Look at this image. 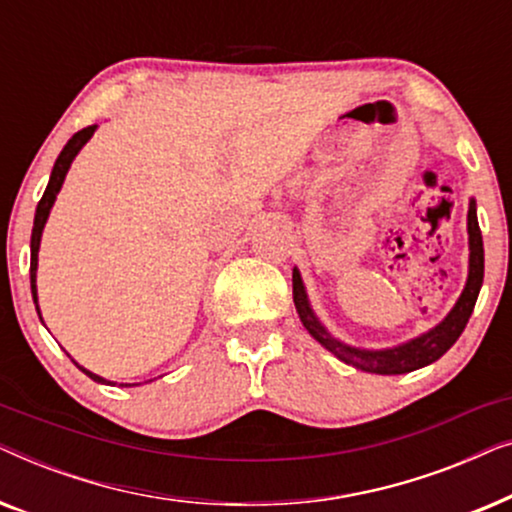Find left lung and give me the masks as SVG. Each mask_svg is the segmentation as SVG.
<instances>
[{
  "instance_id": "8db88e82",
  "label": "left lung",
  "mask_w": 512,
  "mask_h": 512,
  "mask_svg": "<svg viewBox=\"0 0 512 512\" xmlns=\"http://www.w3.org/2000/svg\"><path fill=\"white\" fill-rule=\"evenodd\" d=\"M468 275L466 284L457 303L447 317L436 324L429 331L417 335L408 342L394 347H382V349H368V347H354L347 345L335 338L328 328L321 324L317 312L312 310L310 298H307V289L300 277V270L293 268V303H296V312L307 333L319 342L321 347H326L335 359H340L347 366L363 373H375V375H405L412 370H419L429 363L438 361L454 342L459 340V335L464 333V328L471 319L475 300H478L482 277H485V249H482V233L478 226V205L475 198L468 202Z\"/></svg>"
}]
</instances>
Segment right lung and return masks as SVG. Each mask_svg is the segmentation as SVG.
Listing matches in <instances>:
<instances>
[{
  "instance_id": "obj_1",
  "label": "right lung",
  "mask_w": 512,
  "mask_h": 512,
  "mask_svg": "<svg viewBox=\"0 0 512 512\" xmlns=\"http://www.w3.org/2000/svg\"><path fill=\"white\" fill-rule=\"evenodd\" d=\"M95 130H97V125H88V128H83V130L76 132V135L65 144V149L60 151L58 160H55L53 172H51V179H48L46 191H44V195H41V200H39V205H37V214H34V228H32V242H30V284H32V298H34V305H37L39 319H41V310H39V293H37V268H39L41 235H44V226H46L48 216H51V209H53V205H55V198H58L62 184H65V177H67L69 167H72L74 158L79 156V151L83 149V146L88 144V139L95 135ZM67 356H69V354H67ZM69 359H72V356H69ZM72 361H74V359H72ZM74 366L79 368L81 373H86L93 382H97V384H109V387H116V382H111V380H107V377H102V375H95L93 370L83 368L81 363L74 361ZM135 384H142V382H135ZM135 384L125 382V384H121V387H135Z\"/></svg>"
}]
</instances>
